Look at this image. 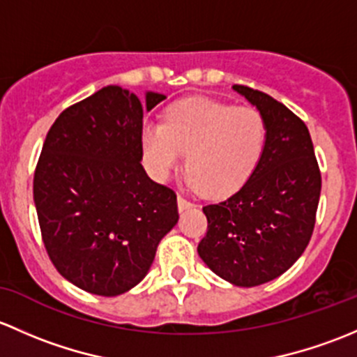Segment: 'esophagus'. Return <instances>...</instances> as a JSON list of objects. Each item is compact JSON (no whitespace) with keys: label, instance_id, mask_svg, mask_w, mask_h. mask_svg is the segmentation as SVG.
Returning <instances> with one entry per match:
<instances>
[{"label":"esophagus","instance_id":"esophagus-1","mask_svg":"<svg viewBox=\"0 0 357 357\" xmlns=\"http://www.w3.org/2000/svg\"><path fill=\"white\" fill-rule=\"evenodd\" d=\"M177 204H178V211H185V209L192 208V203H190V201H187L185 197H182V196L177 197Z\"/></svg>","mask_w":357,"mask_h":357}]
</instances>
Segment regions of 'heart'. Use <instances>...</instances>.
I'll return each mask as SVG.
<instances>
[{
  "label": "heart",
  "instance_id": "heart-1",
  "mask_svg": "<svg viewBox=\"0 0 357 357\" xmlns=\"http://www.w3.org/2000/svg\"><path fill=\"white\" fill-rule=\"evenodd\" d=\"M266 142L263 115L251 106L209 98H185L167 108L163 123L146 122L142 158L153 178L167 180L185 153V182L209 196L241 187L256 168Z\"/></svg>",
  "mask_w": 357,
  "mask_h": 357
}]
</instances>
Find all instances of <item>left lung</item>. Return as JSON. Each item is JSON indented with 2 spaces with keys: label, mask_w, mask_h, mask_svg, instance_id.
I'll return each mask as SVG.
<instances>
[{
  "label": "left lung",
  "mask_w": 357,
  "mask_h": 357,
  "mask_svg": "<svg viewBox=\"0 0 357 357\" xmlns=\"http://www.w3.org/2000/svg\"><path fill=\"white\" fill-rule=\"evenodd\" d=\"M232 89L263 115L266 142L248 182L229 199L203 208L208 232L197 252L223 280L256 287L285 273L306 249L321 175L303 120L268 94Z\"/></svg>",
  "instance_id": "1"
}]
</instances>
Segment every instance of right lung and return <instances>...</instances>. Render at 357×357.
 Wrapping results in <instances>:
<instances>
[{
  "mask_svg": "<svg viewBox=\"0 0 357 357\" xmlns=\"http://www.w3.org/2000/svg\"><path fill=\"white\" fill-rule=\"evenodd\" d=\"M144 102L106 86L70 106L44 141L34 174L43 241L56 270L86 292L113 297L148 275L158 244L178 222L177 196L142 168Z\"/></svg>",
  "mask_w": 357,
  "mask_h": 357,
  "instance_id": "add662e5",
  "label": "right lung"
}]
</instances>
